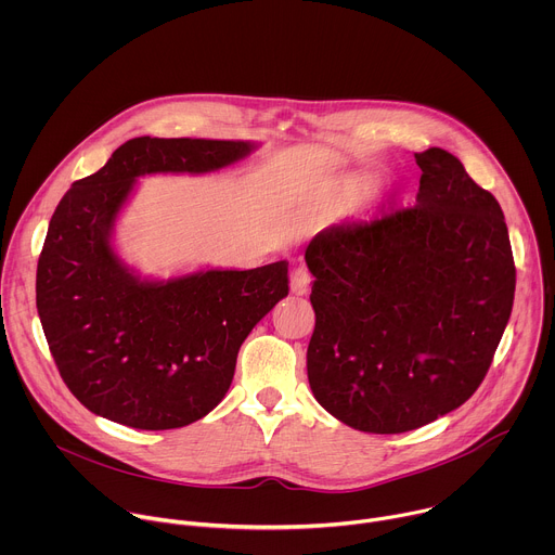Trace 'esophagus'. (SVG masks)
<instances>
[{"instance_id":"34e87169","label":"esophagus","mask_w":555,"mask_h":555,"mask_svg":"<svg viewBox=\"0 0 555 555\" xmlns=\"http://www.w3.org/2000/svg\"><path fill=\"white\" fill-rule=\"evenodd\" d=\"M309 283H311V274H309V270L302 268V266L296 268V270L289 274V289H292V294H296V296L307 294Z\"/></svg>"}]
</instances>
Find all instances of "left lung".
I'll return each instance as SVG.
<instances>
[{"label": "left lung", "mask_w": 555, "mask_h": 555, "mask_svg": "<svg viewBox=\"0 0 555 555\" xmlns=\"http://www.w3.org/2000/svg\"><path fill=\"white\" fill-rule=\"evenodd\" d=\"M417 202L313 236V398L375 435L448 415L483 382L507 327L516 268L496 197L439 146L415 153Z\"/></svg>", "instance_id": "1"}]
</instances>
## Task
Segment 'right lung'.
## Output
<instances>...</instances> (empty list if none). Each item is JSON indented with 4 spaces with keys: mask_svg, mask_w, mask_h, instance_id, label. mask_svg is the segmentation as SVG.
I'll list each match as a JSON object with an SVG mask.
<instances>
[{
    "mask_svg": "<svg viewBox=\"0 0 555 555\" xmlns=\"http://www.w3.org/2000/svg\"><path fill=\"white\" fill-rule=\"evenodd\" d=\"M255 146L133 138L59 202L37 266V311L63 382L94 415L140 430L202 420L228 392L242 343L287 296V261L151 281L112 244L138 178L219 171Z\"/></svg>",
    "mask_w": 555,
    "mask_h": 555,
    "instance_id": "right-lung-1",
    "label": "right lung"
}]
</instances>
